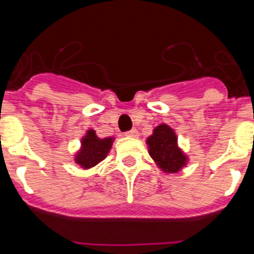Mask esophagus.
<instances>
[{"mask_svg":"<svg viewBox=\"0 0 254 254\" xmlns=\"http://www.w3.org/2000/svg\"><path fill=\"white\" fill-rule=\"evenodd\" d=\"M126 136H127V137H138V131L137 129H131V131H128V132H126Z\"/></svg>","mask_w":254,"mask_h":254,"instance_id":"1","label":"esophagus"}]
</instances>
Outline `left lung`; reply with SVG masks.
Segmentation results:
<instances>
[{
    "label": "left lung",
    "mask_w": 254,
    "mask_h": 254,
    "mask_svg": "<svg viewBox=\"0 0 254 254\" xmlns=\"http://www.w3.org/2000/svg\"><path fill=\"white\" fill-rule=\"evenodd\" d=\"M149 154L164 173H178L187 165L188 158L178 146V137L172 127L161 123L146 140Z\"/></svg>",
    "instance_id": "8db88e82"
}]
</instances>
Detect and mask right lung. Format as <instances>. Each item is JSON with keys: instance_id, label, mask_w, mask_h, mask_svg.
<instances>
[{"instance_id": "1", "label": "right lung", "mask_w": 254, "mask_h": 254, "mask_svg": "<svg viewBox=\"0 0 254 254\" xmlns=\"http://www.w3.org/2000/svg\"><path fill=\"white\" fill-rule=\"evenodd\" d=\"M114 137L100 138L94 129H87L81 138V147L75 154V163L82 169H90L104 160L113 145Z\"/></svg>"}]
</instances>
